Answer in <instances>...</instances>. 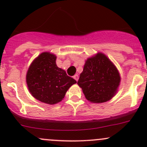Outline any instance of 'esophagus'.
<instances>
[{"instance_id": "obj_1", "label": "esophagus", "mask_w": 147, "mask_h": 147, "mask_svg": "<svg viewBox=\"0 0 147 147\" xmlns=\"http://www.w3.org/2000/svg\"><path fill=\"white\" fill-rule=\"evenodd\" d=\"M73 78L75 80L78 81V79H79V76H78V75H75L73 76Z\"/></svg>"}]
</instances>
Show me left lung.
<instances>
[{"instance_id": "1", "label": "left lung", "mask_w": 147, "mask_h": 147, "mask_svg": "<svg viewBox=\"0 0 147 147\" xmlns=\"http://www.w3.org/2000/svg\"><path fill=\"white\" fill-rule=\"evenodd\" d=\"M120 80L115 65L105 55L98 53L86 60L78 84L87 100L102 103L115 96Z\"/></svg>"}]
</instances>
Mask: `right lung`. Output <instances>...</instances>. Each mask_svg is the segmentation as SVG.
<instances>
[{"instance_id":"obj_1","label":"right lung","mask_w":147,"mask_h":147,"mask_svg":"<svg viewBox=\"0 0 147 147\" xmlns=\"http://www.w3.org/2000/svg\"><path fill=\"white\" fill-rule=\"evenodd\" d=\"M56 56L42 53L28 68L26 82L30 94L39 101L55 105L62 101L68 89L76 80L56 65Z\"/></svg>"}]
</instances>
